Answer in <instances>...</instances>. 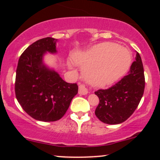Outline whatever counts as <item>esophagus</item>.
I'll return each instance as SVG.
<instances>
[{
	"label": "esophagus",
	"instance_id": "34e87169",
	"mask_svg": "<svg viewBox=\"0 0 160 160\" xmlns=\"http://www.w3.org/2000/svg\"><path fill=\"white\" fill-rule=\"evenodd\" d=\"M79 94L80 95H86L88 93V89L86 86L84 84H80L79 85Z\"/></svg>",
	"mask_w": 160,
	"mask_h": 160
}]
</instances>
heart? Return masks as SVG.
I'll list each match as a JSON object with an SVG mask.
<instances>
[{"label": "heart", "mask_w": 160, "mask_h": 160, "mask_svg": "<svg viewBox=\"0 0 160 160\" xmlns=\"http://www.w3.org/2000/svg\"><path fill=\"white\" fill-rule=\"evenodd\" d=\"M73 60L85 68L84 74L91 85L104 87L117 81L127 72L132 56L124 47L104 43L86 52L76 53Z\"/></svg>", "instance_id": "obj_1"}]
</instances>
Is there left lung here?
<instances>
[{"label":"left lung","instance_id":"8db88e82","mask_svg":"<svg viewBox=\"0 0 160 160\" xmlns=\"http://www.w3.org/2000/svg\"><path fill=\"white\" fill-rule=\"evenodd\" d=\"M145 79L142 61L136 52L135 61L128 74L108 89H98L95 94L99 104L95 113L102 122L120 124L126 121L140 103L144 91Z\"/></svg>","mask_w":160,"mask_h":160}]
</instances>
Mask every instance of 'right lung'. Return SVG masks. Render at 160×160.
I'll return each instance as SVG.
<instances>
[{
	"label": "right lung",
	"instance_id": "add662e5",
	"mask_svg": "<svg viewBox=\"0 0 160 160\" xmlns=\"http://www.w3.org/2000/svg\"><path fill=\"white\" fill-rule=\"evenodd\" d=\"M57 39L46 38L29 46L20 56L16 69V97L32 118L43 122L60 120L78 94L77 83H68L43 63L47 52H57Z\"/></svg>",
	"mask_w": 160,
	"mask_h": 160
}]
</instances>
